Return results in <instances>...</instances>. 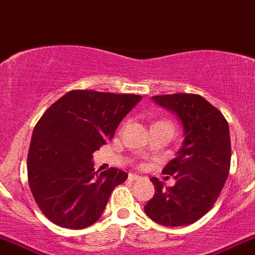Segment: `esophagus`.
Returning <instances> with one entry per match:
<instances>
[{
  "label": "esophagus",
  "mask_w": 255,
  "mask_h": 255,
  "mask_svg": "<svg viewBox=\"0 0 255 255\" xmlns=\"http://www.w3.org/2000/svg\"><path fill=\"white\" fill-rule=\"evenodd\" d=\"M128 179H129V180H132V182H134V180H139V179H141V176L137 175V174H129V175H128Z\"/></svg>",
  "instance_id": "34e87169"
}]
</instances>
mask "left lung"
Wrapping results in <instances>:
<instances>
[{"label":"left lung","mask_w":255,"mask_h":255,"mask_svg":"<svg viewBox=\"0 0 255 255\" xmlns=\"http://www.w3.org/2000/svg\"><path fill=\"white\" fill-rule=\"evenodd\" d=\"M174 112L184 128L183 146L162 173L173 175L174 187L152 178L155 194L144 206L152 221L164 226L196 222L212 208L229 176L231 142L228 121L217 108L197 94L152 96Z\"/></svg>","instance_id":"left-lung-1"}]
</instances>
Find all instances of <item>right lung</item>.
<instances>
[{
  "instance_id": "add662e5",
  "label": "right lung",
  "mask_w": 255,
  "mask_h": 255,
  "mask_svg": "<svg viewBox=\"0 0 255 255\" xmlns=\"http://www.w3.org/2000/svg\"><path fill=\"white\" fill-rule=\"evenodd\" d=\"M141 99L134 94L72 90L40 117L27 153V179L48 220L80 230L100 219L111 193L128 174L116 167L98 174L93 153L113 138Z\"/></svg>"
}]
</instances>
